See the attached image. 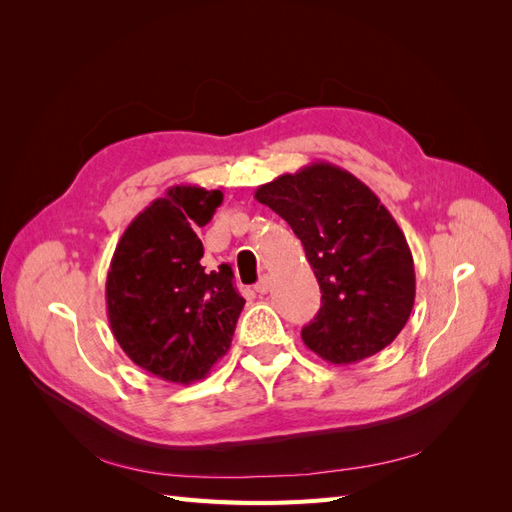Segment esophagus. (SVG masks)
Returning <instances> with one entry per match:
<instances>
[{"label":"esophagus","instance_id":"obj_1","mask_svg":"<svg viewBox=\"0 0 512 512\" xmlns=\"http://www.w3.org/2000/svg\"><path fill=\"white\" fill-rule=\"evenodd\" d=\"M256 292H260V294L271 292V277H269V275H262V277H260L258 284H256Z\"/></svg>","mask_w":512,"mask_h":512}]
</instances>
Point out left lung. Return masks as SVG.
<instances>
[{
    "label": "left lung",
    "instance_id": "8db88e82",
    "mask_svg": "<svg viewBox=\"0 0 512 512\" xmlns=\"http://www.w3.org/2000/svg\"><path fill=\"white\" fill-rule=\"evenodd\" d=\"M254 196L290 224L318 280L322 305L301 331L305 346L322 361L352 365L393 344L416 280L408 241L380 198L329 162L280 175Z\"/></svg>",
    "mask_w": 512,
    "mask_h": 512
}]
</instances>
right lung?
<instances>
[{
	"instance_id": "1",
	"label": "right lung",
	"mask_w": 512,
	"mask_h": 512,
	"mask_svg": "<svg viewBox=\"0 0 512 512\" xmlns=\"http://www.w3.org/2000/svg\"><path fill=\"white\" fill-rule=\"evenodd\" d=\"M222 190L173 185L123 232L106 275V314L121 350L166 382L203 380L228 352L245 299L230 265L203 267L196 237Z\"/></svg>"
}]
</instances>
